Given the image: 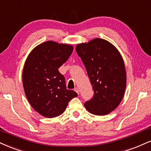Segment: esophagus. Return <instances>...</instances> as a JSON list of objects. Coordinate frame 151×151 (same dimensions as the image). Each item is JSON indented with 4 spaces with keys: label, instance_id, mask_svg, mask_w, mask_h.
<instances>
[{
    "label": "esophagus",
    "instance_id": "34e87169",
    "mask_svg": "<svg viewBox=\"0 0 151 151\" xmlns=\"http://www.w3.org/2000/svg\"><path fill=\"white\" fill-rule=\"evenodd\" d=\"M74 91H75L77 92L78 94H79V88H77V87H76V88H74Z\"/></svg>",
    "mask_w": 151,
    "mask_h": 151
}]
</instances>
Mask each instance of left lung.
Here are the masks:
<instances>
[{
	"label": "left lung",
	"instance_id": "obj_1",
	"mask_svg": "<svg viewBox=\"0 0 151 151\" xmlns=\"http://www.w3.org/2000/svg\"><path fill=\"white\" fill-rule=\"evenodd\" d=\"M76 51L94 91L85 108L96 115L109 114L120 103L126 88V70L120 53L113 45L99 38L78 44Z\"/></svg>",
	"mask_w": 151,
	"mask_h": 151
}]
</instances>
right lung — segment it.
Returning a JSON list of instances; mask_svg holds the SVG:
<instances>
[{
    "instance_id": "add662e5",
    "label": "right lung",
    "mask_w": 151,
    "mask_h": 151,
    "mask_svg": "<svg viewBox=\"0 0 151 151\" xmlns=\"http://www.w3.org/2000/svg\"><path fill=\"white\" fill-rule=\"evenodd\" d=\"M73 47L48 41L34 48L29 55L22 73L25 94L34 110L46 117L63 113L77 93L66 88L65 77L58 68L68 60Z\"/></svg>"
}]
</instances>
